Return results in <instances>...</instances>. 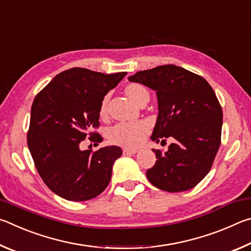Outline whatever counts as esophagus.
I'll list each match as a JSON object with an SVG mask.
<instances>
[{
    "instance_id": "1",
    "label": "esophagus",
    "mask_w": 251,
    "mask_h": 251,
    "mask_svg": "<svg viewBox=\"0 0 251 251\" xmlns=\"http://www.w3.org/2000/svg\"><path fill=\"white\" fill-rule=\"evenodd\" d=\"M137 152L136 150H128V148H123V154L124 155H134Z\"/></svg>"
}]
</instances>
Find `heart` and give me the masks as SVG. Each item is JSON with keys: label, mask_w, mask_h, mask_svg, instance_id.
I'll return each mask as SVG.
<instances>
[{"label": "heart", "mask_w": 251, "mask_h": 251, "mask_svg": "<svg viewBox=\"0 0 251 251\" xmlns=\"http://www.w3.org/2000/svg\"><path fill=\"white\" fill-rule=\"evenodd\" d=\"M125 95L135 104L143 105L150 100V91L146 86L139 83H130L124 88ZM108 95L103 97L100 101L99 114L100 118L107 116ZM150 131V126L146 122L120 123L108 128L106 131V138L113 145L134 148L142 143Z\"/></svg>", "instance_id": "b5f03b06"}]
</instances>
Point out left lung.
I'll list each match as a JSON object with an SVG mask.
<instances>
[{"mask_svg":"<svg viewBox=\"0 0 251 251\" xmlns=\"http://www.w3.org/2000/svg\"><path fill=\"white\" fill-rule=\"evenodd\" d=\"M128 80L156 92L159 112L151 138H174L167 151L152 150L157 160L146 172L148 180L169 193L194 188L209 173L222 142L223 109L212 87L176 65L137 72Z\"/></svg>","mask_w":251,"mask_h":251,"instance_id":"obj_1","label":"left lung"}]
</instances>
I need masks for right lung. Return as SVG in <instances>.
I'll use <instances>...</instances> for the list:
<instances>
[{
	"mask_svg": "<svg viewBox=\"0 0 251 251\" xmlns=\"http://www.w3.org/2000/svg\"><path fill=\"white\" fill-rule=\"evenodd\" d=\"M126 72L104 74L82 67L62 72L33 100L27 146L45 185L59 197L85 201L108 186L113 164L123 151L118 146L82 151L87 136L100 143V105Z\"/></svg>",
	"mask_w": 251,
	"mask_h": 251,
	"instance_id": "add662e5",
	"label": "right lung"
}]
</instances>
